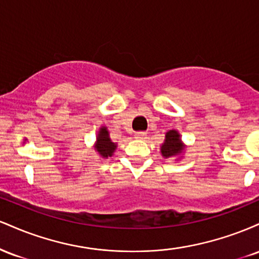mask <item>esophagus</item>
<instances>
[{
    "label": "esophagus",
    "instance_id": "obj_1",
    "mask_svg": "<svg viewBox=\"0 0 259 259\" xmlns=\"http://www.w3.org/2000/svg\"><path fill=\"white\" fill-rule=\"evenodd\" d=\"M135 138L136 139H145V138H146V133H145V132L135 133Z\"/></svg>",
    "mask_w": 259,
    "mask_h": 259
}]
</instances>
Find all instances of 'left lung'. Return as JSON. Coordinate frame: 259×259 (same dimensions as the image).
Segmentation results:
<instances>
[{"label": "left lung", "instance_id": "1", "mask_svg": "<svg viewBox=\"0 0 259 259\" xmlns=\"http://www.w3.org/2000/svg\"><path fill=\"white\" fill-rule=\"evenodd\" d=\"M186 145L181 140V135L178 130L171 129L165 133L164 142L160 145V154L164 158L179 157L185 152Z\"/></svg>", "mask_w": 259, "mask_h": 259}]
</instances>
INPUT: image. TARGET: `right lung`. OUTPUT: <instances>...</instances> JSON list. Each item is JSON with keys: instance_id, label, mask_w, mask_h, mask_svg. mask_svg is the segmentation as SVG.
<instances>
[{"instance_id": "obj_1", "label": "right lung", "mask_w": 259, "mask_h": 259, "mask_svg": "<svg viewBox=\"0 0 259 259\" xmlns=\"http://www.w3.org/2000/svg\"><path fill=\"white\" fill-rule=\"evenodd\" d=\"M117 144L113 142L109 138V132L107 126H101L97 132L96 136V144H95V151L101 158L107 159L108 157H112L117 150Z\"/></svg>"}]
</instances>
